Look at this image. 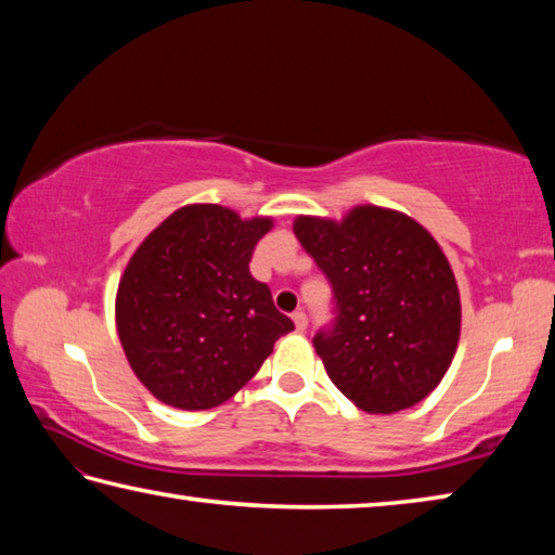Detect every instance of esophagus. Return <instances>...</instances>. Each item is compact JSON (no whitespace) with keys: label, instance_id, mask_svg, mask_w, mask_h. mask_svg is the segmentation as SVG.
Instances as JSON below:
<instances>
[{"label":"esophagus","instance_id":"esophagus-1","mask_svg":"<svg viewBox=\"0 0 555 555\" xmlns=\"http://www.w3.org/2000/svg\"><path fill=\"white\" fill-rule=\"evenodd\" d=\"M293 322H295V326H297V332H305L309 319H307V314L302 312V309H299V312H295V314H293Z\"/></svg>","mask_w":555,"mask_h":555}]
</instances>
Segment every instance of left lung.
I'll return each instance as SVG.
<instances>
[{
  "label": "left lung",
  "mask_w": 555,
  "mask_h": 555,
  "mask_svg": "<svg viewBox=\"0 0 555 555\" xmlns=\"http://www.w3.org/2000/svg\"><path fill=\"white\" fill-rule=\"evenodd\" d=\"M295 233L334 289L314 348L356 406L392 414L422 402L461 336L453 270L429 231L400 211L356 207L338 221L299 217Z\"/></svg>",
  "instance_id": "1"
}]
</instances>
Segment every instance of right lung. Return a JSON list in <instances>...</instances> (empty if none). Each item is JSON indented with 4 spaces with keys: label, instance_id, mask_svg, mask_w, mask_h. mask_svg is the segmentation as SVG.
Here are the masks:
<instances>
[{
    "label": "right lung",
    "instance_id": "obj_1",
    "mask_svg": "<svg viewBox=\"0 0 555 555\" xmlns=\"http://www.w3.org/2000/svg\"><path fill=\"white\" fill-rule=\"evenodd\" d=\"M270 227L219 204H190L133 253L116 293V328L135 377L160 402L188 412L227 402L295 328L248 268Z\"/></svg>",
    "mask_w": 555,
    "mask_h": 555
}]
</instances>
